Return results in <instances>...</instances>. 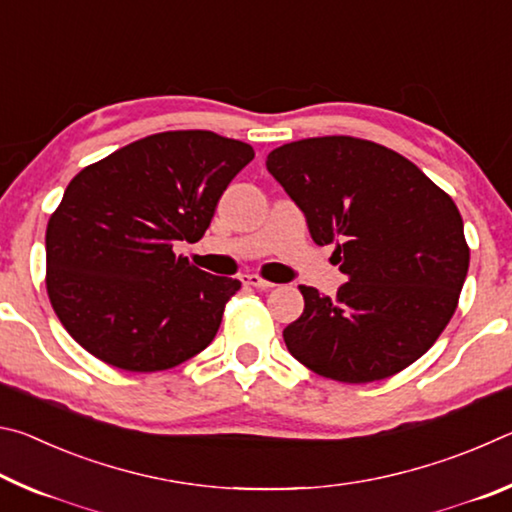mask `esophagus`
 I'll use <instances>...</instances> for the list:
<instances>
[{
  "label": "esophagus",
  "instance_id": "34e87169",
  "mask_svg": "<svg viewBox=\"0 0 512 512\" xmlns=\"http://www.w3.org/2000/svg\"><path fill=\"white\" fill-rule=\"evenodd\" d=\"M244 284H248V287H255V289H271V287H275L273 282H268V280H264V277H259V275H244Z\"/></svg>",
  "mask_w": 512,
  "mask_h": 512
}]
</instances>
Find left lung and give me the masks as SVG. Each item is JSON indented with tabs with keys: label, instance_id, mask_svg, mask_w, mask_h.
<instances>
[{
	"label": "left lung",
	"instance_id": "8db88e82",
	"mask_svg": "<svg viewBox=\"0 0 512 512\" xmlns=\"http://www.w3.org/2000/svg\"><path fill=\"white\" fill-rule=\"evenodd\" d=\"M266 167L348 275L336 298L300 284L305 311L282 332L289 352L343 384L409 368L452 320L470 266L452 196L404 155L350 135L277 146Z\"/></svg>",
	"mask_w": 512,
	"mask_h": 512
}]
</instances>
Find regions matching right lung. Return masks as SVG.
<instances>
[{
  "instance_id": "right-lung-1",
  "label": "right lung",
  "mask_w": 512,
  "mask_h": 512,
  "mask_svg": "<svg viewBox=\"0 0 512 512\" xmlns=\"http://www.w3.org/2000/svg\"><path fill=\"white\" fill-rule=\"evenodd\" d=\"M253 146L212 131L131 142L76 173L47 223V296L108 366L158 372L205 350L239 280L173 253L205 235Z\"/></svg>"
}]
</instances>
